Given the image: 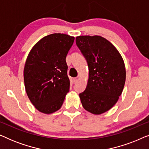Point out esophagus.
Returning a JSON list of instances; mask_svg holds the SVG:
<instances>
[{
    "label": "esophagus",
    "instance_id": "obj_1",
    "mask_svg": "<svg viewBox=\"0 0 149 149\" xmlns=\"http://www.w3.org/2000/svg\"><path fill=\"white\" fill-rule=\"evenodd\" d=\"M79 77H75V78L73 79V82H74V83H76L77 81H79Z\"/></svg>",
    "mask_w": 149,
    "mask_h": 149
}]
</instances>
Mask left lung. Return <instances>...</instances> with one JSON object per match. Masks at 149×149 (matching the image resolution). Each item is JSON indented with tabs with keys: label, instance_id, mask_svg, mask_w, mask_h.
<instances>
[{
	"label": "left lung",
	"instance_id": "left-lung-1",
	"mask_svg": "<svg viewBox=\"0 0 149 149\" xmlns=\"http://www.w3.org/2000/svg\"><path fill=\"white\" fill-rule=\"evenodd\" d=\"M76 44L86 59L89 79L79 94L83 107L100 115L117 103L125 83V67L115 47L100 36H79Z\"/></svg>",
	"mask_w": 149,
	"mask_h": 149
}]
</instances>
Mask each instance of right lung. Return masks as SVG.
Here are the masks:
<instances>
[{"mask_svg": "<svg viewBox=\"0 0 149 149\" xmlns=\"http://www.w3.org/2000/svg\"><path fill=\"white\" fill-rule=\"evenodd\" d=\"M74 37L55 33L36 42L26 59L24 79L34 107L45 114L58 111L70 89L66 58Z\"/></svg>", "mask_w": 149, "mask_h": 149, "instance_id": "obj_1", "label": "right lung"}]
</instances>
